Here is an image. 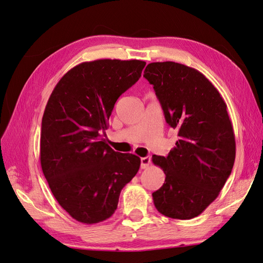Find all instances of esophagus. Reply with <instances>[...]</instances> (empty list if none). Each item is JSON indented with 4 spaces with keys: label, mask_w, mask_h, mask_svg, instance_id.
<instances>
[{
    "label": "esophagus",
    "mask_w": 263,
    "mask_h": 263,
    "mask_svg": "<svg viewBox=\"0 0 263 263\" xmlns=\"http://www.w3.org/2000/svg\"><path fill=\"white\" fill-rule=\"evenodd\" d=\"M150 162H151L150 156L141 158V159H140V168H141V169H147L148 166L150 165Z\"/></svg>",
    "instance_id": "1"
}]
</instances>
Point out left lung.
<instances>
[{"label":"left lung","mask_w":263,"mask_h":263,"mask_svg":"<svg viewBox=\"0 0 263 263\" xmlns=\"http://www.w3.org/2000/svg\"><path fill=\"white\" fill-rule=\"evenodd\" d=\"M144 77L166 123L179 130L168 157L153 156L165 174L154 204L166 217L194 218L215 201L233 170L236 141L227 105L208 78L181 63L151 62Z\"/></svg>","instance_id":"obj_1"}]
</instances>
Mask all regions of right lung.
I'll list each match as a JSON object with an SVG mask.
<instances>
[{"label": "right lung", "mask_w": 263, "mask_h": 263, "mask_svg": "<svg viewBox=\"0 0 263 263\" xmlns=\"http://www.w3.org/2000/svg\"><path fill=\"white\" fill-rule=\"evenodd\" d=\"M146 62L99 59L70 69L43 116L41 164L55 200L83 224L109 218L140 158L116 153L103 133L117 99L136 83Z\"/></svg>", "instance_id": "obj_1"}]
</instances>
